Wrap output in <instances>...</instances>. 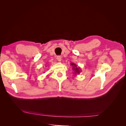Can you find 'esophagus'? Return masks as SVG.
<instances>
[{
  "instance_id": "34e87169",
  "label": "esophagus",
  "mask_w": 126,
  "mask_h": 126,
  "mask_svg": "<svg viewBox=\"0 0 126 126\" xmlns=\"http://www.w3.org/2000/svg\"><path fill=\"white\" fill-rule=\"evenodd\" d=\"M57 59L58 61V62H61V61H62V57H61V56H57Z\"/></svg>"
}]
</instances>
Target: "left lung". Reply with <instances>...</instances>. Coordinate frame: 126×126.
I'll return each mask as SVG.
<instances>
[{
    "instance_id": "obj_1",
    "label": "left lung",
    "mask_w": 126,
    "mask_h": 126,
    "mask_svg": "<svg viewBox=\"0 0 126 126\" xmlns=\"http://www.w3.org/2000/svg\"><path fill=\"white\" fill-rule=\"evenodd\" d=\"M71 66H72V69L74 71V74L76 76L80 73L81 68L79 67H77V65L74 63H71Z\"/></svg>"
}]
</instances>
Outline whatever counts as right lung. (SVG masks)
Listing matches in <instances>:
<instances>
[{
    "mask_svg": "<svg viewBox=\"0 0 126 126\" xmlns=\"http://www.w3.org/2000/svg\"><path fill=\"white\" fill-rule=\"evenodd\" d=\"M46 67H47V66H46Z\"/></svg>",
    "mask_w": 126,
    "mask_h": 126,
    "instance_id": "right-lung-1",
    "label": "right lung"
}]
</instances>
